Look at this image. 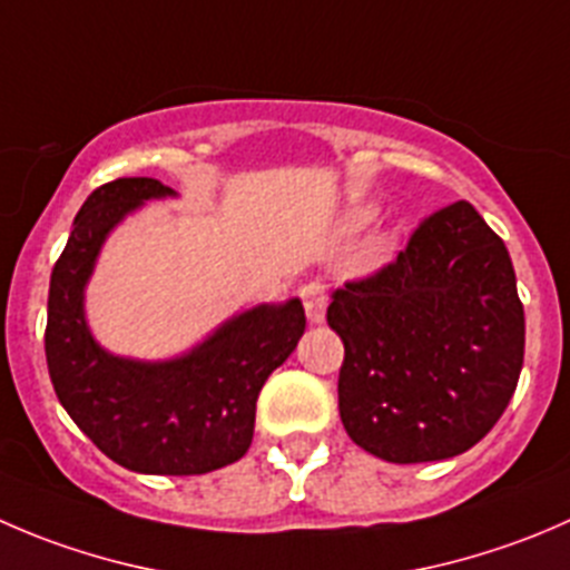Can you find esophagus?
Here are the masks:
<instances>
[{
    "label": "esophagus",
    "mask_w": 570,
    "mask_h": 570,
    "mask_svg": "<svg viewBox=\"0 0 570 570\" xmlns=\"http://www.w3.org/2000/svg\"><path fill=\"white\" fill-rule=\"evenodd\" d=\"M301 301L303 308H306L308 323H323L325 320V306H328V295H325V286L320 281H308L306 286L301 289Z\"/></svg>",
    "instance_id": "obj_1"
}]
</instances>
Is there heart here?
<instances>
[{
    "label": "heart",
    "instance_id": "heart-1",
    "mask_svg": "<svg viewBox=\"0 0 570 570\" xmlns=\"http://www.w3.org/2000/svg\"><path fill=\"white\" fill-rule=\"evenodd\" d=\"M370 219H373V208L362 206V208H356V212H353V223H356V225L370 223Z\"/></svg>",
    "mask_w": 570,
    "mask_h": 570
}]
</instances>
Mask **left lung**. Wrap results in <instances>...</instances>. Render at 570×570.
Returning a JSON list of instances; mask_svg holds the SVG:
<instances>
[{"label":"left lung","instance_id":"1","mask_svg":"<svg viewBox=\"0 0 570 570\" xmlns=\"http://www.w3.org/2000/svg\"><path fill=\"white\" fill-rule=\"evenodd\" d=\"M345 345L340 417L379 460L465 454L499 423L523 367V303L501 236L468 200L414 228L395 262L331 295Z\"/></svg>","mask_w":570,"mask_h":570}]
</instances>
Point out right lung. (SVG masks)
Returning <instances> with one entry per match:
<instances>
[{
  "label": "right lung",
  "instance_id": "1",
  "mask_svg": "<svg viewBox=\"0 0 570 570\" xmlns=\"http://www.w3.org/2000/svg\"><path fill=\"white\" fill-rule=\"evenodd\" d=\"M158 197L175 191L156 178H119L88 195L49 281L43 347L55 395L108 460L136 473L197 476L247 454L258 392L295 351L306 314L297 297L247 308L167 362L99 347L82 308L99 247L127 214Z\"/></svg>",
  "mask_w": 570,
  "mask_h": 570
}]
</instances>
